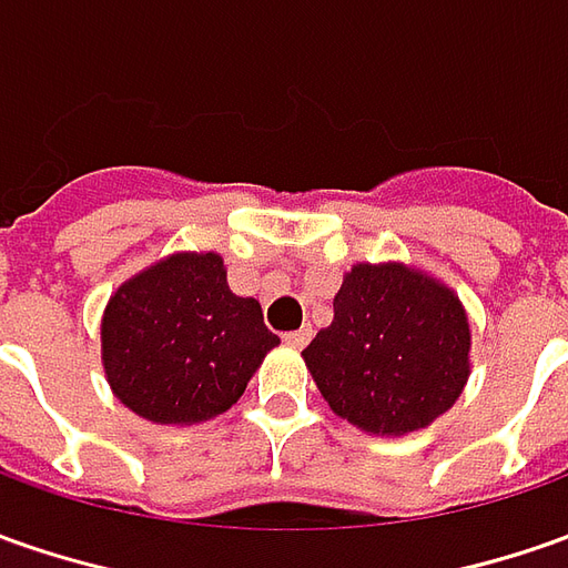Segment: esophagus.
Wrapping results in <instances>:
<instances>
[{
  "mask_svg": "<svg viewBox=\"0 0 568 568\" xmlns=\"http://www.w3.org/2000/svg\"><path fill=\"white\" fill-rule=\"evenodd\" d=\"M311 336H314V329H311V326H302V329H292V333H285L283 339H285V345H292V348H304V345L311 343Z\"/></svg>",
  "mask_w": 568,
  "mask_h": 568,
  "instance_id": "esophagus-1",
  "label": "esophagus"
}]
</instances>
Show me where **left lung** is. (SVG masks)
Instances as JSON below:
<instances>
[{
  "label": "left lung",
  "mask_w": 568,
  "mask_h": 568,
  "mask_svg": "<svg viewBox=\"0 0 568 568\" xmlns=\"http://www.w3.org/2000/svg\"><path fill=\"white\" fill-rule=\"evenodd\" d=\"M326 405L374 437L430 427L471 374V321L456 288L402 261L355 264L333 323L302 352Z\"/></svg>",
  "instance_id": "1"
}]
</instances>
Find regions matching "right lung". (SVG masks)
I'll list each match as a JSON object with an SVG mask.
<instances>
[{
    "label": "right lung",
    "instance_id": "right-lung-1",
    "mask_svg": "<svg viewBox=\"0 0 568 568\" xmlns=\"http://www.w3.org/2000/svg\"><path fill=\"white\" fill-rule=\"evenodd\" d=\"M276 345L261 302L229 288L216 251H175L144 266L109 295L100 321L112 396L163 427L220 418Z\"/></svg>",
    "mask_w": 568,
    "mask_h": 568
}]
</instances>
